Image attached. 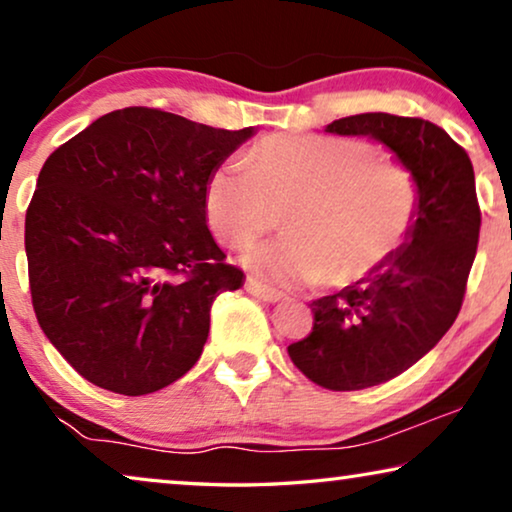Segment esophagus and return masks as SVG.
<instances>
[{
  "label": "esophagus",
  "instance_id": "34e87169",
  "mask_svg": "<svg viewBox=\"0 0 512 512\" xmlns=\"http://www.w3.org/2000/svg\"><path fill=\"white\" fill-rule=\"evenodd\" d=\"M244 289H247L251 296H256L258 300H263V303H279V300L284 298V293H279L275 289H268V286H263L261 282H256L254 277H247V282H244Z\"/></svg>",
  "mask_w": 512,
  "mask_h": 512
}]
</instances>
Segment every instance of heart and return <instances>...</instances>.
<instances>
[{"instance_id":"obj_1","label":"heart","mask_w":512,"mask_h":512,"mask_svg":"<svg viewBox=\"0 0 512 512\" xmlns=\"http://www.w3.org/2000/svg\"><path fill=\"white\" fill-rule=\"evenodd\" d=\"M408 165L375 144L335 135H272L249 160L209 172L205 216L221 242L242 247L286 209V233L244 251L242 263L277 286L352 284L387 263L417 219Z\"/></svg>"}]
</instances>
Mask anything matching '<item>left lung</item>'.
Listing matches in <instances>:
<instances>
[{
    "label": "left lung",
    "mask_w": 512,
    "mask_h": 512,
    "mask_svg": "<svg viewBox=\"0 0 512 512\" xmlns=\"http://www.w3.org/2000/svg\"><path fill=\"white\" fill-rule=\"evenodd\" d=\"M326 132L384 144L419 186L417 219L396 254L312 300V333L289 345L293 366L314 384L356 391L401 375L450 331L478 249L480 207L471 158L438 125L375 111L340 118Z\"/></svg>",
    "instance_id": "obj_1"
}]
</instances>
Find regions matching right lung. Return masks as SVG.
I'll list each match as a JSON object with an SVG mask.
<instances>
[{
    "label": "right lung",
    "instance_id": "obj_1",
    "mask_svg": "<svg viewBox=\"0 0 512 512\" xmlns=\"http://www.w3.org/2000/svg\"><path fill=\"white\" fill-rule=\"evenodd\" d=\"M254 135L128 107L48 156L25 216L32 305L88 382L144 396L200 359L216 296L244 284L207 228L205 184Z\"/></svg>",
    "mask_w": 512,
    "mask_h": 512
}]
</instances>
